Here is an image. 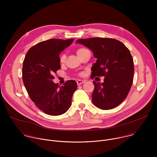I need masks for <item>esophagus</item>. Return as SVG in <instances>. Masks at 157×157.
Wrapping results in <instances>:
<instances>
[{"label":"esophagus","instance_id":"esophagus-1","mask_svg":"<svg viewBox=\"0 0 157 157\" xmlns=\"http://www.w3.org/2000/svg\"><path fill=\"white\" fill-rule=\"evenodd\" d=\"M76 82H77V84H78V86H79V85H81V84H82L84 83V82H85V81L79 79V80H78V81H76Z\"/></svg>","mask_w":157,"mask_h":157}]
</instances>
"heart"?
<instances>
[{
	"mask_svg": "<svg viewBox=\"0 0 157 157\" xmlns=\"http://www.w3.org/2000/svg\"><path fill=\"white\" fill-rule=\"evenodd\" d=\"M86 50V49H84V48H79V49H78V50H77V55H79L81 52H83L84 50ZM65 59H66L65 55H63V54L61 55V56H59V61H60V63H63V62H64ZM81 75H82V74H81Z\"/></svg>",
	"mask_w": 157,
	"mask_h": 157,
	"instance_id": "b5f03b06",
	"label": "heart"
}]
</instances>
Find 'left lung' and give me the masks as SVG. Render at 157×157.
<instances>
[{"mask_svg":"<svg viewBox=\"0 0 157 157\" xmlns=\"http://www.w3.org/2000/svg\"><path fill=\"white\" fill-rule=\"evenodd\" d=\"M76 43L90 49L97 59L92 76H104L102 83L93 81V103L102 110L117 107L127 96L133 82L134 66L129 50L120 41L108 38L79 39Z\"/></svg>","mask_w":157,"mask_h":157,"instance_id":"obj_1","label":"left lung"}]
</instances>
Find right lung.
<instances>
[{
  "mask_svg": "<svg viewBox=\"0 0 157 157\" xmlns=\"http://www.w3.org/2000/svg\"><path fill=\"white\" fill-rule=\"evenodd\" d=\"M73 40L41 41L28 51L24 61L22 79L26 90L35 105L50 116L61 115L69 109L77 89L74 80L67 81L60 87L53 81V74L61 68L59 55Z\"/></svg>",
  "mask_w": 157,
  "mask_h": 157,
  "instance_id": "1",
  "label": "right lung"
}]
</instances>
